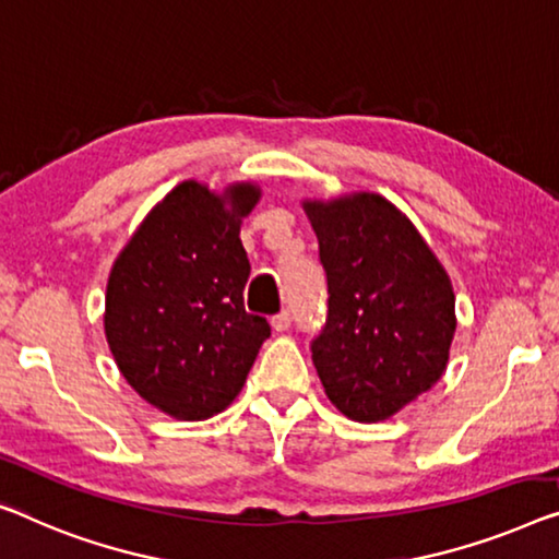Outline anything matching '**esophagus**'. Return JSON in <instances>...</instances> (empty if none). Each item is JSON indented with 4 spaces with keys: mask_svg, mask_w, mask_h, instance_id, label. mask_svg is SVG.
I'll use <instances>...</instances> for the list:
<instances>
[{
    "mask_svg": "<svg viewBox=\"0 0 559 559\" xmlns=\"http://www.w3.org/2000/svg\"><path fill=\"white\" fill-rule=\"evenodd\" d=\"M271 326H273V331H278V333L288 331V329H290V313H288V311L276 313V316H273V319H271Z\"/></svg>",
    "mask_w": 559,
    "mask_h": 559,
    "instance_id": "esophagus-1",
    "label": "esophagus"
}]
</instances>
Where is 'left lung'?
<instances>
[{
	"label": "left lung",
	"instance_id": "1",
	"mask_svg": "<svg viewBox=\"0 0 559 559\" xmlns=\"http://www.w3.org/2000/svg\"><path fill=\"white\" fill-rule=\"evenodd\" d=\"M329 281V316L311 344L326 396L354 421H384L447 371L456 331L444 265L379 193L306 198Z\"/></svg>",
	"mask_w": 559,
	"mask_h": 559
}]
</instances>
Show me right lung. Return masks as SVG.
Wrapping results in <instances>:
<instances>
[{
	"mask_svg": "<svg viewBox=\"0 0 559 559\" xmlns=\"http://www.w3.org/2000/svg\"><path fill=\"white\" fill-rule=\"evenodd\" d=\"M261 188L215 193L182 180L150 211L115 258L105 294V338L124 381L150 406L203 421L233 404L271 336L243 306L251 276L240 226Z\"/></svg>",
	"mask_w": 559,
	"mask_h": 559,
	"instance_id": "obj_1",
	"label": "right lung"
}]
</instances>
